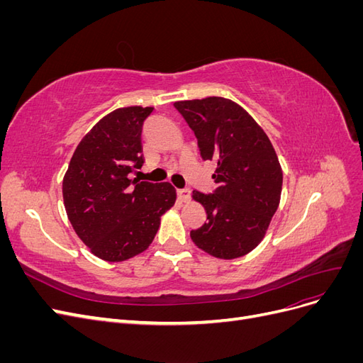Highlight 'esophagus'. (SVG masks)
Instances as JSON below:
<instances>
[{
    "label": "esophagus",
    "mask_w": 363,
    "mask_h": 363,
    "mask_svg": "<svg viewBox=\"0 0 363 363\" xmlns=\"http://www.w3.org/2000/svg\"><path fill=\"white\" fill-rule=\"evenodd\" d=\"M177 196H179V200L183 201V203L189 201V199H191V191H189V189H179V191H177Z\"/></svg>",
    "instance_id": "34e87169"
}]
</instances>
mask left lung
Masks as SVG:
<instances>
[{
  "instance_id": "obj_1",
  "label": "left lung",
  "mask_w": 363,
  "mask_h": 363,
  "mask_svg": "<svg viewBox=\"0 0 363 363\" xmlns=\"http://www.w3.org/2000/svg\"><path fill=\"white\" fill-rule=\"evenodd\" d=\"M194 130L204 160L215 162V192L192 191L206 223L192 242L216 259L248 255L262 239L280 204L283 171L269 138L238 103L223 96L175 101Z\"/></svg>"
}]
</instances>
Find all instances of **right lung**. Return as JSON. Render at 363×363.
Listing matches in <instances>:
<instances>
[{
    "instance_id": "obj_1",
    "label": "right lung",
    "mask_w": 363,
    "mask_h": 363,
    "mask_svg": "<svg viewBox=\"0 0 363 363\" xmlns=\"http://www.w3.org/2000/svg\"><path fill=\"white\" fill-rule=\"evenodd\" d=\"M152 111L130 106L107 113L77 145L63 175V204L74 232L106 262L145 251L177 196L168 182L128 179L144 162L142 124Z\"/></svg>"
}]
</instances>
